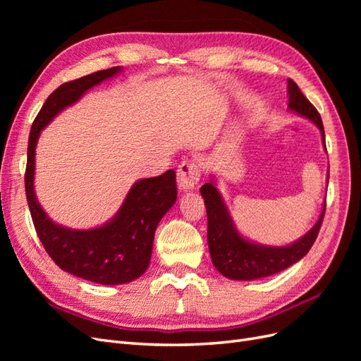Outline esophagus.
Instances as JSON below:
<instances>
[{"label":"esophagus","mask_w":361,"mask_h":361,"mask_svg":"<svg viewBox=\"0 0 361 361\" xmlns=\"http://www.w3.org/2000/svg\"><path fill=\"white\" fill-rule=\"evenodd\" d=\"M200 164L195 159H185L178 169V185L180 190H192L200 180Z\"/></svg>","instance_id":"34e87169"}]
</instances>
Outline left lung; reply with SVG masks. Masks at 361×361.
<instances>
[{
	"label": "left lung",
	"mask_w": 361,
	"mask_h": 361,
	"mask_svg": "<svg viewBox=\"0 0 361 361\" xmlns=\"http://www.w3.org/2000/svg\"><path fill=\"white\" fill-rule=\"evenodd\" d=\"M289 90V108L298 114L310 118L312 122L321 129L324 145L325 134L322 118L313 104L302 94L300 87L293 80H288ZM326 149V147H325ZM200 194L204 199L206 215H207V244L209 253L215 268L227 279L232 280H255L267 276L277 274V272L289 268L290 265L309 253L319 235L321 226L325 215L324 211L318 223L313 226L312 231L301 238L300 241L288 247H259L245 241L238 235L232 224L231 216L227 214L226 206L221 200L220 192L214 185L204 183L200 188Z\"/></svg>",
	"instance_id": "left-lung-1"
}]
</instances>
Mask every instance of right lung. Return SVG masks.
<instances>
[{
	"instance_id": "obj_1",
	"label": "right lung",
	"mask_w": 361,
	"mask_h": 361,
	"mask_svg": "<svg viewBox=\"0 0 361 361\" xmlns=\"http://www.w3.org/2000/svg\"><path fill=\"white\" fill-rule=\"evenodd\" d=\"M118 71L111 68L81 76L61 84L48 96L31 126L25 169L27 202L43 248L63 271L101 285H122L147 269L157 226L178 199L176 173L169 170L161 176L137 182L117 216L104 227L68 231L54 224L36 200L32 188L35 152L40 130L54 116Z\"/></svg>"
}]
</instances>
